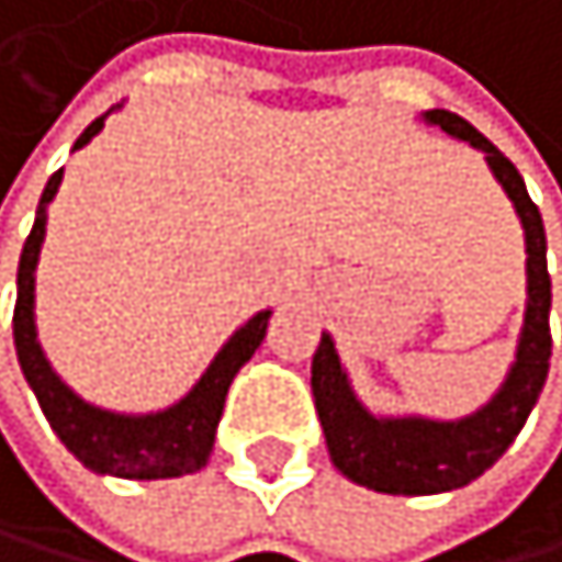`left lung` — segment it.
<instances>
[{
  "label": "left lung",
  "mask_w": 562,
  "mask_h": 562,
  "mask_svg": "<svg viewBox=\"0 0 562 562\" xmlns=\"http://www.w3.org/2000/svg\"><path fill=\"white\" fill-rule=\"evenodd\" d=\"M425 120L459 140H470L476 151H484L494 179L515 203V213L525 227V255H529L525 258L529 300H525V321L508 376L484 407L459 422L376 418L356 397L331 335H321L311 362V390L331 463L369 491L414 497L467 487L470 480L497 463L504 449L515 442L525 418L532 414L549 373V356H553V335H549L553 283H549L546 269V227L539 206L525 189V179L463 116L449 110H428Z\"/></svg>",
  "instance_id": "8db88e82"
}]
</instances>
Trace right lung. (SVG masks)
I'll return each mask as SVG.
<instances>
[{
    "label": "right lung",
    "mask_w": 562,
    "mask_h": 562,
    "mask_svg": "<svg viewBox=\"0 0 562 562\" xmlns=\"http://www.w3.org/2000/svg\"><path fill=\"white\" fill-rule=\"evenodd\" d=\"M110 113L95 116L89 123L82 137L75 140V151L86 148V144L103 131ZM61 172L65 168H58V172L47 179L41 206H37V221H33V231L20 255L13 338H16V359H20L23 376L33 394H37L41 411L47 414L50 428L58 431V439L68 446V452H75L78 463L89 467L92 473H110L123 480H165V476L196 473L210 459L213 435H217V422L224 414L227 386L238 376V369L255 356L258 345H262L272 311H258L251 321H245L241 328L224 341V349L213 356V362L196 380V386L172 407L151 411V414H116V411H103L82 401L50 369L37 341V324H33V272H37V258H41L44 231H47V203L58 193Z\"/></svg>",
    "instance_id": "obj_1"
}]
</instances>
